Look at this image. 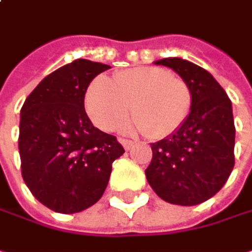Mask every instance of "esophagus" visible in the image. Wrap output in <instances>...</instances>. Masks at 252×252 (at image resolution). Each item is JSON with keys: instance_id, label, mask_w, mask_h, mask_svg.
Wrapping results in <instances>:
<instances>
[{"instance_id": "34e87169", "label": "esophagus", "mask_w": 252, "mask_h": 252, "mask_svg": "<svg viewBox=\"0 0 252 252\" xmlns=\"http://www.w3.org/2000/svg\"><path fill=\"white\" fill-rule=\"evenodd\" d=\"M120 143L123 144V147H124L126 150H131V149L134 147V141H131V140H124V138H120Z\"/></svg>"}]
</instances>
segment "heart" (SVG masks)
Instances as JSON below:
<instances>
[{
  "label": "heart",
  "mask_w": 252,
  "mask_h": 252,
  "mask_svg": "<svg viewBox=\"0 0 252 252\" xmlns=\"http://www.w3.org/2000/svg\"><path fill=\"white\" fill-rule=\"evenodd\" d=\"M84 108L93 124L114 131L129 114L135 118L124 129L144 131L160 140L174 134L189 114L191 92L187 83L158 67H135L112 80L100 76L87 87Z\"/></svg>",
  "instance_id": "b5f03b06"
}]
</instances>
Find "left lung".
Segmentation results:
<instances>
[{"label": "left lung", "mask_w": 252, "mask_h": 252, "mask_svg": "<svg viewBox=\"0 0 252 252\" xmlns=\"http://www.w3.org/2000/svg\"><path fill=\"white\" fill-rule=\"evenodd\" d=\"M155 64L172 68L187 83L191 108L174 134L152 143L146 178L162 200L195 206L213 197L233 169L232 102L215 77L187 60L171 57Z\"/></svg>", "instance_id": "left-lung-1"}]
</instances>
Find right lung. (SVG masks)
<instances>
[{
  "label": "right lung",
  "mask_w": 252,
  "mask_h": 252,
  "mask_svg": "<svg viewBox=\"0 0 252 252\" xmlns=\"http://www.w3.org/2000/svg\"><path fill=\"white\" fill-rule=\"evenodd\" d=\"M108 68L76 60L45 77L22 108V175L34 198L57 213H78L97 203L112 162L124 155L117 138L93 126L84 111L90 81Z\"/></svg>",
  "instance_id": "1"
}]
</instances>
